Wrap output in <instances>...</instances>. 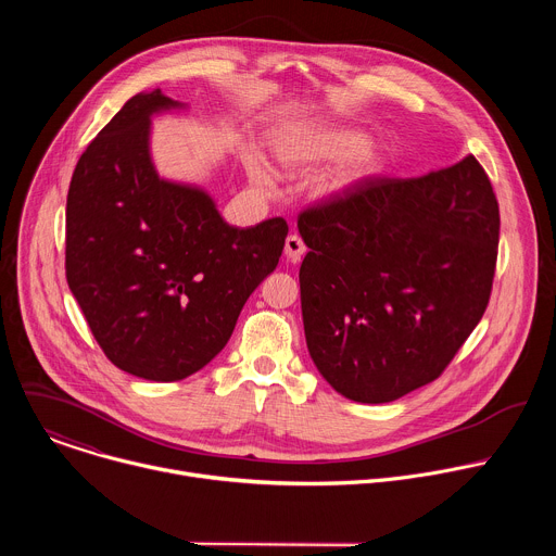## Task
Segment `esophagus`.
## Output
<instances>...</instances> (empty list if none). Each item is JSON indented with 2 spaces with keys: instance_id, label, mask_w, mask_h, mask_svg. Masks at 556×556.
<instances>
[{
  "instance_id": "34e87169",
  "label": "esophagus",
  "mask_w": 556,
  "mask_h": 556,
  "mask_svg": "<svg viewBox=\"0 0 556 556\" xmlns=\"http://www.w3.org/2000/svg\"><path fill=\"white\" fill-rule=\"evenodd\" d=\"M283 253H286V257L290 260V262H299L303 255H305V244H303V240L299 235H288L286 237V249H283Z\"/></svg>"
}]
</instances>
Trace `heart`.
<instances>
[{"label": "heart", "mask_w": 556, "mask_h": 556, "mask_svg": "<svg viewBox=\"0 0 556 556\" xmlns=\"http://www.w3.org/2000/svg\"><path fill=\"white\" fill-rule=\"evenodd\" d=\"M270 153L290 172H303L341 157V163L319 182V195L324 198L343 195L369 182L382 174L387 163L380 142L365 140L361 129L332 123L281 129L270 136ZM244 163L253 182L270 185V172L255 153H247Z\"/></svg>", "instance_id": "heart-1"}]
</instances>
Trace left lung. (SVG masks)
<instances>
[{
	"instance_id": "8db88e82",
	"label": "left lung",
	"mask_w": 556,
	"mask_h": 556,
	"mask_svg": "<svg viewBox=\"0 0 556 556\" xmlns=\"http://www.w3.org/2000/svg\"><path fill=\"white\" fill-rule=\"evenodd\" d=\"M307 352L345 399L380 405L435 380L491 299L500 206L472 155L305 208Z\"/></svg>"
}]
</instances>
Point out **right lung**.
<instances>
[{
  "mask_svg": "<svg viewBox=\"0 0 556 556\" xmlns=\"http://www.w3.org/2000/svg\"><path fill=\"white\" fill-rule=\"evenodd\" d=\"M187 105L131 97L78 157L65 206V277L123 371L182 380L228 343L253 290L277 268L283 217L237 228L195 185L157 176L151 116Z\"/></svg>",
  "mask_w": 556,
  "mask_h": 556,
  "instance_id": "right-lung-1",
  "label": "right lung"
}]
</instances>
